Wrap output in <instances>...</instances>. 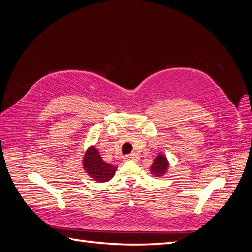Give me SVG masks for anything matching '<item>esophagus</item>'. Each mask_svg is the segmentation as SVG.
<instances>
[{
	"instance_id": "34e87169",
	"label": "esophagus",
	"mask_w": 252,
	"mask_h": 252,
	"mask_svg": "<svg viewBox=\"0 0 252 252\" xmlns=\"http://www.w3.org/2000/svg\"><path fill=\"white\" fill-rule=\"evenodd\" d=\"M124 161H134L136 159V155L135 154H130V155H127L124 157Z\"/></svg>"
}]
</instances>
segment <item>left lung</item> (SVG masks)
I'll list each match as a JSON object with an SVG mask.
<instances>
[{"instance_id":"8db88e82","label":"left lung","mask_w":252,"mask_h":252,"mask_svg":"<svg viewBox=\"0 0 252 252\" xmlns=\"http://www.w3.org/2000/svg\"><path fill=\"white\" fill-rule=\"evenodd\" d=\"M168 167L169 163L167 161L166 156L159 154L154 159V163H152L150 167V172L155 177H162L168 170Z\"/></svg>"}]
</instances>
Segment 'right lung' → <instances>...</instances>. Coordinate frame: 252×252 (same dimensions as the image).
I'll return each instance as SVG.
<instances>
[{
  "instance_id": "add662e5",
  "label": "right lung",
  "mask_w": 252,
  "mask_h": 252,
  "mask_svg": "<svg viewBox=\"0 0 252 252\" xmlns=\"http://www.w3.org/2000/svg\"><path fill=\"white\" fill-rule=\"evenodd\" d=\"M83 167L90 178L96 182H108L113 178L117 167L105 163L100 152L94 146H91L85 152L83 158Z\"/></svg>"
}]
</instances>
